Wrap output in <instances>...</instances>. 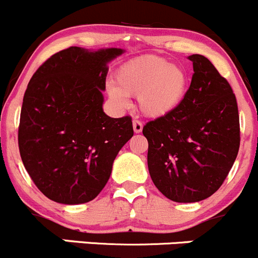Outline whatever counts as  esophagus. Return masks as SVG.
I'll return each mask as SVG.
<instances>
[{"mask_svg":"<svg viewBox=\"0 0 258 258\" xmlns=\"http://www.w3.org/2000/svg\"><path fill=\"white\" fill-rule=\"evenodd\" d=\"M133 129H134V133L139 134L142 133V131H143V125H142V122L138 121V120H133Z\"/></svg>","mask_w":258,"mask_h":258,"instance_id":"esophagus-1","label":"esophagus"}]
</instances>
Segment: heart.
Wrapping results in <instances>:
<instances>
[{
  "label": "heart",
  "mask_w": 258,
  "mask_h": 258,
  "mask_svg": "<svg viewBox=\"0 0 258 258\" xmlns=\"http://www.w3.org/2000/svg\"><path fill=\"white\" fill-rule=\"evenodd\" d=\"M188 86L190 77L182 66L147 55L121 66L107 95L120 107L127 106L126 97H138V107L144 116L161 119L182 105Z\"/></svg>",
  "instance_id": "1"
}]
</instances>
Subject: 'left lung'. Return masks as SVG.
Here are the masks:
<instances>
[{"label": "left lung", "instance_id": "8db88e82", "mask_svg": "<svg viewBox=\"0 0 258 258\" xmlns=\"http://www.w3.org/2000/svg\"><path fill=\"white\" fill-rule=\"evenodd\" d=\"M192 80L173 114L144 125L148 170L176 203H198L224 182L239 149V115L232 87L208 58L188 55Z\"/></svg>", "mask_w": 258, "mask_h": 258}]
</instances>
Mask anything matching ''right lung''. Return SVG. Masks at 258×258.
Instances as JSON below:
<instances>
[{"mask_svg":"<svg viewBox=\"0 0 258 258\" xmlns=\"http://www.w3.org/2000/svg\"><path fill=\"white\" fill-rule=\"evenodd\" d=\"M122 53L120 48L71 46L51 55L29 82L19 149L36 187L55 203L94 200L133 137L131 117H110L102 109L109 63Z\"/></svg>","mask_w":258,"mask_h":258,"instance_id":"add662e5","label":"right lung"}]
</instances>
